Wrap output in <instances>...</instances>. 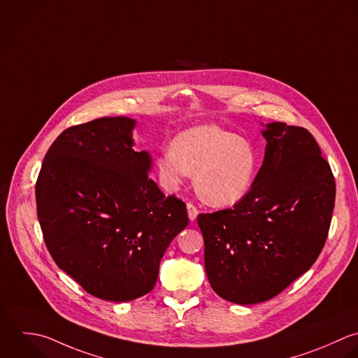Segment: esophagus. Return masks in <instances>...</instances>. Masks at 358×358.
<instances>
[{"instance_id":"esophagus-1","label":"esophagus","mask_w":358,"mask_h":358,"mask_svg":"<svg viewBox=\"0 0 358 358\" xmlns=\"http://www.w3.org/2000/svg\"><path fill=\"white\" fill-rule=\"evenodd\" d=\"M187 210H188V217H189V220L194 222V220L196 219L198 213H199L198 208H196L192 202H188V203H187Z\"/></svg>"}]
</instances>
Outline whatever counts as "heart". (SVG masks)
I'll use <instances>...</instances> for the list:
<instances>
[{
    "label": "heart",
    "mask_w": 358,
    "mask_h": 358,
    "mask_svg": "<svg viewBox=\"0 0 358 358\" xmlns=\"http://www.w3.org/2000/svg\"><path fill=\"white\" fill-rule=\"evenodd\" d=\"M157 169L169 189L194 174L199 198L210 206L227 208L251 191L259 157L251 141L217 125H198L174 138L160 155Z\"/></svg>",
    "instance_id": "heart-1"
}]
</instances>
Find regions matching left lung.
<instances>
[{
	"label": "left lung",
	"mask_w": 358,
	"mask_h": 358,
	"mask_svg": "<svg viewBox=\"0 0 358 358\" xmlns=\"http://www.w3.org/2000/svg\"><path fill=\"white\" fill-rule=\"evenodd\" d=\"M262 135L265 159L248 195L198 216L209 283L241 306L273 299L314 265L335 208V177L311 132L271 122Z\"/></svg>",
	"instance_id": "1"
}]
</instances>
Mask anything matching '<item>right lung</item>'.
Returning <instances> with one entry per match:
<instances>
[{
	"instance_id": "obj_1",
	"label": "right lung",
	"mask_w": 358,
	"mask_h": 358,
	"mask_svg": "<svg viewBox=\"0 0 358 358\" xmlns=\"http://www.w3.org/2000/svg\"><path fill=\"white\" fill-rule=\"evenodd\" d=\"M135 120L103 117L62 131L47 150L36 206L54 262L89 294L114 303L148 294L188 224L185 203L149 177L132 149Z\"/></svg>"
}]
</instances>
